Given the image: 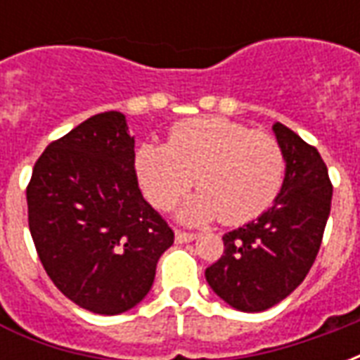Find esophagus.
Here are the masks:
<instances>
[{
	"label": "esophagus",
	"mask_w": 360,
	"mask_h": 360,
	"mask_svg": "<svg viewBox=\"0 0 360 360\" xmlns=\"http://www.w3.org/2000/svg\"><path fill=\"white\" fill-rule=\"evenodd\" d=\"M196 239V233H191V231H183V229H177L175 231V241L183 245V243H191Z\"/></svg>",
	"instance_id": "obj_1"
}]
</instances>
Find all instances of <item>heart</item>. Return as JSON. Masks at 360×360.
I'll use <instances>...</instances> for the list:
<instances>
[{
  "mask_svg": "<svg viewBox=\"0 0 360 360\" xmlns=\"http://www.w3.org/2000/svg\"><path fill=\"white\" fill-rule=\"evenodd\" d=\"M144 195L169 210L195 183L200 193L181 208L185 221L219 216L237 226L268 210L283 175V148L271 134L226 117H196L172 127L167 144H144L136 152Z\"/></svg>",
  "mask_w": 360,
  "mask_h": 360,
  "instance_id": "1",
  "label": "heart"
}]
</instances>
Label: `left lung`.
Here are the masks:
<instances>
[{
	"mask_svg": "<svg viewBox=\"0 0 360 360\" xmlns=\"http://www.w3.org/2000/svg\"><path fill=\"white\" fill-rule=\"evenodd\" d=\"M274 133L285 156L276 202L224 235V255L206 268L214 293L243 312H260L301 285L316 260L332 208V181L318 150L281 123Z\"/></svg>",
	"mask_w": 360,
	"mask_h": 360,
	"instance_id": "8db88e82",
	"label": "left lung"
}]
</instances>
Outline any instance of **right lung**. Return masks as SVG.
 <instances>
[{
  "mask_svg": "<svg viewBox=\"0 0 360 360\" xmlns=\"http://www.w3.org/2000/svg\"><path fill=\"white\" fill-rule=\"evenodd\" d=\"M28 227L44 270L67 299L121 314L146 297L175 233L134 172L125 115H92L51 141L27 187Z\"/></svg>",
  "mask_w": 360,
  "mask_h": 360,
  "instance_id": "obj_1",
  "label": "right lung"
}]
</instances>
